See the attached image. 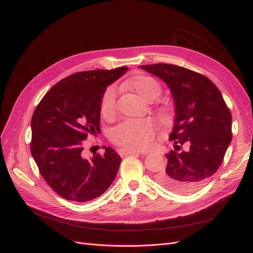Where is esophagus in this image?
Wrapping results in <instances>:
<instances>
[{
  "label": "esophagus",
  "mask_w": 253,
  "mask_h": 253,
  "mask_svg": "<svg viewBox=\"0 0 253 253\" xmlns=\"http://www.w3.org/2000/svg\"><path fill=\"white\" fill-rule=\"evenodd\" d=\"M119 154L121 156H126V155H133V154H147V153H141L138 151H135V150H127V149H120L119 151Z\"/></svg>",
  "instance_id": "1"
}]
</instances>
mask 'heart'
I'll return each mask as SVG.
<instances>
[{"instance_id": "obj_1", "label": "heart", "mask_w": 253, "mask_h": 253, "mask_svg": "<svg viewBox=\"0 0 253 253\" xmlns=\"http://www.w3.org/2000/svg\"><path fill=\"white\" fill-rule=\"evenodd\" d=\"M126 85L135 90L145 100L154 99L160 93V84L150 76L137 74L129 79ZM116 105V89L114 87L106 88L100 100V113L104 118H110L114 115ZM157 128L155 120L129 119L121 122L111 132L112 140L121 147L129 150H144L150 147L153 136Z\"/></svg>"}]
</instances>
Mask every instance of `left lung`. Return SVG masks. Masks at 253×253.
<instances>
[{
  "label": "left lung",
  "instance_id": "obj_1",
  "mask_svg": "<svg viewBox=\"0 0 253 253\" xmlns=\"http://www.w3.org/2000/svg\"><path fill=\"white\" fill-rule=\"evenodd\" d=\"M139 67L167 84L175 105L174 151L166 154L168 165L157 180L176 193L195 192L223 163L232 140L231 113L215 84L202 74L165 63ZM182 144L186 151L180 150Z\"/></svg>",
  "mask_w": 253,
  "mask_h": 253
}]
</instances>
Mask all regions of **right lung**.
Masks as SVG:
<instances>
[{"label": "right lung", "instance_id": "1", "mask_svg": "<svg viewBox=\"0 0 253 253\" xmlns=\"http://www.w3.org/2000/svg\"><path fill=\"white\" fill-rule=\"evenodd\" d=\"M127 67L80 72L55 84L32 118L30 152L48 186L67 201L88 202L112 185L121 157L111 147L103 155L83 157L88 135L100 131V100L105 88Z\"/></svg>", "mask_w": 253, "mask_h": 253}]
</instances>
